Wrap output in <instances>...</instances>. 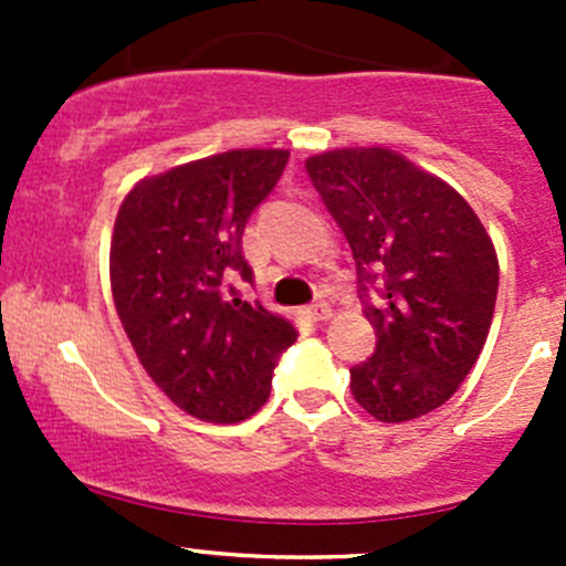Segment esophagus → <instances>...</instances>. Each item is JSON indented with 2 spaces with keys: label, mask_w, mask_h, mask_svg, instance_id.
Returning <instances> with one entry per match:
<instances>
[{
  "label": "esophagus",
  "mask_w": 566,
  "mask_h": 566,
  "mask_svg": "<svg viewBox=\"0 0 566 566\" xmlns=\"http://www.w3.org/2000/svg\"><path fill=\"white\" fill-rule=\"evenodd\" d=\"M304 315L310 317L312 323H323V319H328V317H331V306L325 304V301H317V304L306 306V310H304Z\"/></svg>",
  "instance_id": "esophagus-1"
}]
</instances>
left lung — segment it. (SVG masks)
<instances>
[{"mask_svg": "<svg viewBox=\"0 0 566 566\" xmlns=\"http://www.w3.org/2000/svg\"><path fill=\"white\" fill-rule=\"evenodd\" d=\"M345 232L378 345L350 369L356 402L386 424L441 408L482 353L499 295V256L471 205L441 177L386 147L306 158Z\"/></svg>", "mask_w": 566, "mask_h": 566, "instance_id": "left-lung-1", "label": "left lung"}]
</instances>
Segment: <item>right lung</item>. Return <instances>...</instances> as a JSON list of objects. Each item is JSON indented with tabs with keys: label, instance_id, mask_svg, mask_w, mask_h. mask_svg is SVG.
Returning a JSON list of instances; mask_svg holds the SVG:
<instances>
[{
	"label": "right lung",
	"instance_id": "add662e5",
	"mask_svg": "<svg viewBox=\"0 0 566 566\" xmlns=\"http://www.w3.org/2000/svg\"><path fill=\"white\" fill-rule=\"evenodd\" d=\"M287 150H230L145 177L114 221V310L142 367L180 410L235 424L268 402L273 367L298 339L290 319L243 301L241 238Z\"/></svg>",
	"mask_w": 566,
	"mask_h": 566
}]
</instances>
